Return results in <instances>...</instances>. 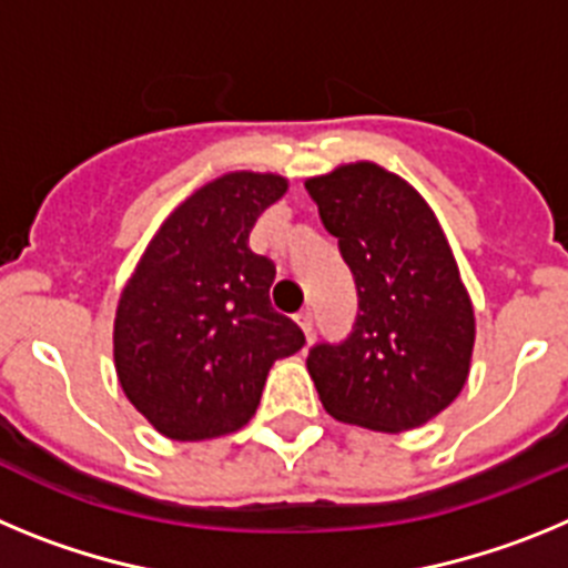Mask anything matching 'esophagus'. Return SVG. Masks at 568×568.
<instances>
[{
  "label": "esophagus",
  "mask_w": 568,
  "mask_h": 568,
  "mask_svg": "<svg viewBox=\"0 0 568 568\" xmlns=\"http://www.w3.org/2000/svg\"><path fill=\"white\" fill-rule=\"evenodd\" d=\"M295 321H298L301 333H304L310 338V335H313V313H310V310H304V313L295 315Z\"/></svg>",
  "instance_id": "1"
}]
</instances>
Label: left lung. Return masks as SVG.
Masks as SVG:
<instances>
[{
  "label": "left lung",
  "instance_id": "left-lung-1",
  "mask_svg": "<svg viewBox=\"0 0 568 568\" xmlns=\"http://www.w3.org/2000/svg\"><path fill=\"white\" fill-rule=\"evenodd\" d=\"M358 287L341 344H315L307 369L335 420L406 433L444 413L469 378L475 310L424 195L375 162L304 182Z\"/></svg>",
  "mask_w": 568,
  "mask_h": 568
}]
</instances>
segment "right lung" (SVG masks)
I'll return each mask as SVG.
<instances>
[{"mask_svg": "<svg viewBox=\"0 0 568 568\" xmlns=\"http://www.w3.org/2000/svg\"><path fill=\"white\" fill-rule=\"evenodd\" d=\"M287 193L275 173L235 170L187 195L155 230L119 295L115 375L130 404L173 440L235 433L258 409L270 366L304 333L275 313V264L250 230Z\"/></svg>", "mask_w": 568, "mask_h": 568, "instance_id": "right-lung-1", "label": "right lung"}]
</instances>
